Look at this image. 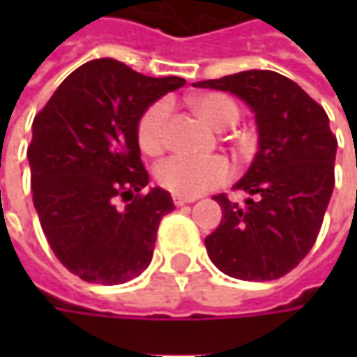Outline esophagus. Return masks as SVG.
<instances>
[{"mask_svg": "<svg viewBox=\"0 0 357 357\" xmlns=\"http://www.w3.org/2000/svg\"><path fill=\"white\" fill-rule=\"evenodd\" d=\"M172 202L176 204V206H183L186 202H195V199H188V197H178V195H172Z\"/></svg>", "mask_w": 357, "mask_h": 357, "instance_id": "esophagus-1", "label": "esophagus"}]
</instances>
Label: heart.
<instances>
[{"label":"heart","mask_w":357,"mask_h":357,"mask_svg":"<svg viewBox=\"0 0 357 357\" xmlns=\"http://www.w3.org/2000/svg\"><path fill=\"white\" fill-rule=\"evenodd\" d=\"M195 111L216 130L230 129L240 119V109L232 97L227 93H202L192 101ZM169 117H171V103L167 99H158L144 113L137 123V143L144 155L157 157L167 146V132H169ZM158 185L172 195L178 197H199L216 186H222L232 176V165L220 155L214 157H188V155H172L162 160L155 171Z\"/></svg>","instance_id":"b5f03b06"}]
</instances>
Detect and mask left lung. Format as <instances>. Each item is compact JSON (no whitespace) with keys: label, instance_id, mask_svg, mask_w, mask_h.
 Returning a JSON list of instances; mask_svg holds the SVG:
<instances>
[{"label":"left lung","instance_id":"8db88e82","mask_svg":"<svg viewBox=\"0 0 357 357\" xmlns=\"http://www.w3.org/2000/svg\"><path fill=\"white\" fill-rule=\"evenodd\" d=\"M197 87L230 91L256 113L260 149L234 188L240 206L216 195L220 227L204 238L214 266L238 280H276L312 250L334 190L337 141L328 115L292 79L274 71H242Z\"/></svg>","mask_w":357,"mask_h":357}]
</instances>
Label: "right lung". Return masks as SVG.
Instances as JSON below:
<instances>
[{
  "instance_id": "add662e5",
  "label": "right lung",
  "mask_w": 357,
  "mask_h": 357,
  "mask_svg": "<svg viewBox=\"0 0 357 357\" xmlns=\"http://www.w3.org/2000/svg\"><path fill=\"white\" fill-rule=\"evenodd\" d=\"M185 83L93 59L35 115L27 146L35 211L53 254L81 280L115 286L149 266L158 225L174 204L162 188L143 190L149 172L137 123Z\"/></svg>"
}]
</instances>
